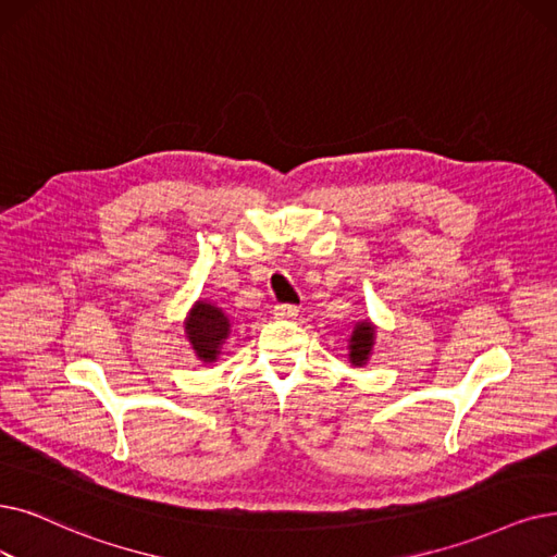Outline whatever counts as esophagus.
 Segmentation results:
<instances>
[{"mask_svg": "<svg viewBox=\"0 0 557 557\" xmlns=\"http://www.w3.org/2000/svg\"><path fill=\"white\" fill-rule=\"evenodd\" d=\"M299 313V308L295 304H276L274 306V315L276 318H295Z\"/></svg>", "mask_w": 557, "mask_h": 557, "instance_id": "34e87169", "label": "esophagus"}]
</instances>
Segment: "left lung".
<instances>
[{"label": "left lung", "mask_w": 557, "mask_h": 557, "mask_svg": "<svg viewBox=\"0 0 557 557\" xmlns=\"http://www.w3.org/2000/svg\"><path fill=\"white\" fill-rule=\"evenodd\" d=\"M372 341H374V326L370 322H359L351 331V341H349V361L354 366H363L368 361V356L372 351Z\"/></svg>", "instance_id": "obj_1"}]
</instances>
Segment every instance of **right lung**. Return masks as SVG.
<instances>
[{
	"label": "right lung",
	"instance_id": "add662e5",
	"mask_svg": "<svg viewBox=\"0 0 557 557\" xmlns=\"http://www.w3.org/2000/svg\"><path fill=\"white\" fill-rule=\"evenodd\" d=\"M187 338L196 356L206 363H212L219 354L221 343L228 338V318L208 301H198L187 318Z\"/></svg>",
	"mask_w": 557,
	"mask_h": 557
}]
</instances>
